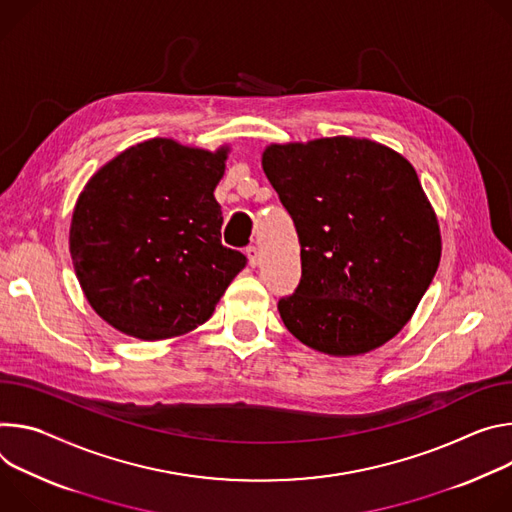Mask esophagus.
Listing matches in <instances>:
<instances>
[{"label": "esophagus", "mask_w": 512, "mask_h": 512, "mask_svg": "<svg viewBox=\"0 0 512 512\" xmlns=\"http://www.w3.org/2000/svg\"><path fill=\"white\" fill-rule=\"evenodd\" d=\"M246 256H248V264L254 268V266H258V248L256 246H248L246 248Z\"/></svg>", "instance_id": "esophagus-1"}]
</instances>
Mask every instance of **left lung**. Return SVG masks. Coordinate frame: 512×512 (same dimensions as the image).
<instances>
[{
  "label": "left lung",
  "mask_w": 512,
  "mask_h": 512,
  "mask_svg": "<svg viewBox=\"0 0 512 512\" xmlns=\"http://www.w3.org/2000/svg\"><path fill=\"white\" fill-rule=\"evenodd\" d=\"M262 168L295 221L301 280L287 329L329 356L380 348L407 325L441 258L435 211L407 158L366 138L270 144Z\"/></svg>",
  "instance_id": "8db88e82"
}]
</instances>
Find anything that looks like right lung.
Returning a JSON list of instances; mask_svg holds the SVG:
<instances>
[{"mask_svg": "<svg viewBox=\"0 0 512 512\" xmlns=\"http://www.w3.org/2000/svg\"><path fill=\"white\" fill-rule=\"evenodd\" d=\"M230 148L140 142L89 179L73 211L71 258L95 313L154 342L205 323L246 256L221 244L213 197Z\"/></svg>", "mask_w": 512, "mask_h": 512, "instance_id": "add662e5", "label": "right lung"}]
</instances>
